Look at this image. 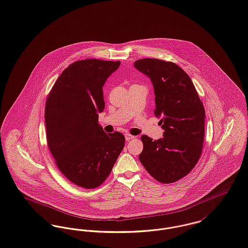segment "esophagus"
<instances>
[{"label":"esophagus","mask_w":248,"mask_h":248,"mask_svg":"<svg viewBox=\"0 0 248 248\" xmlns=\"http://www.w3.org/2000/svg\"><path fill=\"white\" fill-rule=\"evenodd\" d=\"M125 136V140H127V141H129V140H133L135 137L134 136H132V135H130V134H125L124 135Z\"/></svg>","instance_id":"1"}]
</instances>
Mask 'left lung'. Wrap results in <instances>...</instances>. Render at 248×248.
Returning a JSON list of instances; mask_svg holds the SVG:
<instances>
[{"label":"left lung","mask_w":248,"mask_h":248,"mask_svg":"<svg viewBox=\"0 0 248 248\" xmlns=\"http://www.w3.org/2000/svg\"><path fill=\"white\" fill-rule=\"evenodd\" d=\"M147 76L155 95V115L160 119L163 138L143 135L139 155L146 170L162 184L184 178L201 157L205 109L189 76L174 62L145 58L134 62Z\"/></svg>","instance_id":"1"}]
</instances>
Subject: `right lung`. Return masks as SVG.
I'll use <instances>...</instances> for the list:
<instances>
[{
  "label": "right lung",
  "instance_id": "obj_1",
  "mask_svg": "<svg viewBox=\"0 0 248 248\" xmlns=\"http://www.w3.org/2000/svg\"><path fill=\"white\" fill-rule=\"evenodd\" d=\"M120 64L96 59L75 62L61 74L46 102L49 151L61 172L83 188L102 185L124 147L122 133L107 134L98 124L105 108L103 86Z\"/></svg>",
  "mask_w": 248,
  "mask_h": 248
}]
</instances>
